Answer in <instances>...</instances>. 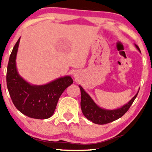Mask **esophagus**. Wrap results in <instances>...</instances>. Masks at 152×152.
I'll return each instance as SVG.
<instances>
[{
    "instance_id": "1",
    "label": "esophagus",
    "mask_w": 152,
    "mask_h": 152,
    "mask_svg": "<svg viewBox=\"0 0 152 152\" xmlns=\"http://www.w3.org/2000/svg\"><path fill=\"white\" fill-rule=\"evenodd\" d=\"M74 77H77V75H76V74H75V75H74Z\"/></svg>"
}]
</instances>
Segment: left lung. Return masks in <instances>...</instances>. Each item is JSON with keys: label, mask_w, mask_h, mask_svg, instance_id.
Segmentation results:
<instances>
[{"label": "left lung", "mask_w": 152, "mask_h": 152, "mask_svg": "<svg viewBox=\"0 0 152 152\" xmlns=\"http://www.w3.org/2000/svg\"><path fill=\"white\" fill-rule=\"evenodd\" d=\"M136 48L140 52L138 45L135 44ZM81 91V109L82 113L87 119L91 120L93 123L97 124H104L109 123L121 118L126 113L131 106L134 102L138 93L127 104L122 106L121 108L114 110H107L102 109L94 102L88 93L84 90L81 86H79Z\"/></svg>", "instance_id": "left-lung-1"}]
</instances>
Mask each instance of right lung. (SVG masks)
<instances>
[{"label":"right lung","mask_w":152,"mask_h":152,"mask_svg":"<svg viewBox=\"0 0 152 152\" xmlns=\"http://www.w3.org/2000/svg\"><path fill=\"white\" fill-rule=\"evenodd\" d=\"M19 42L20 38L13 48L7 65L6 80L10 95L20 113L35 119H47L53 115L60 96L73 80L70 76H66L41 86L29 84L16 69Z\"/></svg>","instance_id":"1"}]
</instances>
